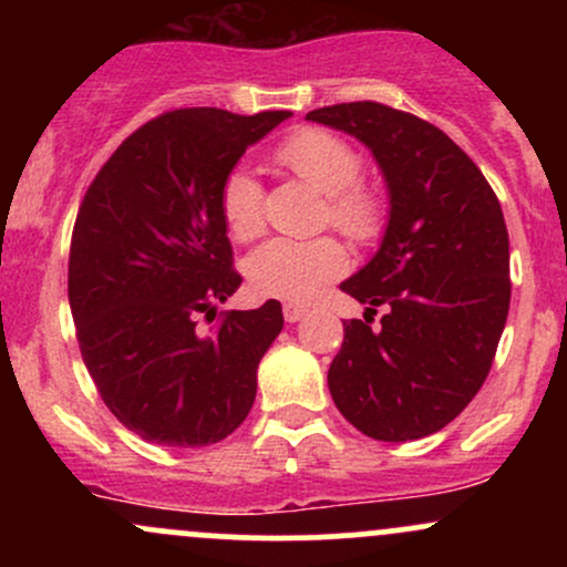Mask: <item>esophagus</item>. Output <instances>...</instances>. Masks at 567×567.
<instances>
[{"mask_svg": "<svg viewBox=\"0 0 567 567\" xmlns=\"http://www.w3.org/2000/svg\"><path fill=\"white\" fill-rule=\"evenodd\" d=\"M282 315H285V320H288V322H298V320H303L306 306H301V303H285L282 306Z\"/></svg>", "mask_w": 567, "mask_h": 567, "instance_id": "1", "label": "esophagus"}]
</instances>
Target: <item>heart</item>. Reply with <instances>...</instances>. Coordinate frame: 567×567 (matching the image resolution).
<instances>
[{"instance_id":"obj_1","label":"heart","mask_w":567,"mask_h":567,"mask_svg":"<svg viewBox=\"0 0 567 567\" xmlns=\"http://www.w3.org/2000/svg\"><path fill=\"white\" fill-rule=\"evenodd\" d=\"M275 162L292 178L324 194L322 224L368 245L386 226V199L375 184L362 178V157L341 135L322 127H301L279 141ZM264 188L247 167H234L220 184V216L226 231L239 243L264 229ZM347 269V250L333 237L269 239L245 261L252 292L282 301H306Z\"/></svg>"}]
</instances>
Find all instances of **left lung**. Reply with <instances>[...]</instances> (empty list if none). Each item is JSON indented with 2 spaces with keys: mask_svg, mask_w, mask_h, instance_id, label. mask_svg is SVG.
I'll return each instance as SVG.
<instances>
[{
  "mask_svg": "<svg viewBox=\"0 0 567 567\" xmlns=\"http://www.w3.org/2000/svg\"><path fill=\"white\" fill-rule=\"evenodd\" d=\"M306 120L365 143L392 202L379 252L341 285L368 309L343 322L330 394L368 437H426L474 400L504 333L512 279L498 197L464 148L421 116L354 101Z\"/></svg>",
  "mask_w": 567,
  "mask_h": 567,
  "instance_id": "1",
  "label": "left lung"
}]
</instances>
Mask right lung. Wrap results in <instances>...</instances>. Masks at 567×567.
<instances>
[{
    "mask_svg": "<svg viewBox=\"0 0 567 567\" xmlns=\"http://www.w3.org/2000/svg\"><path fill=\"white\" fill-rule=\"evenodd\" d=\"M288 116L165 112L120 143L84 194L69 250L76 341L101 400L146 442L213 445L250 413L282 306L220 311L210 333L199 317L243 282L220 184Z\"/></svg>",
    "mask_w": 567,
    "mask_h": 567,
    "instance_id": "right-lung-1",
    "label": "right lung"
}]
</instances>
